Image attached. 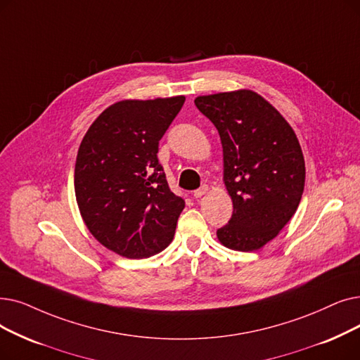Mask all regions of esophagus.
<instances>
[{
  "instance_id": "esophagus-1",
  "label": "esophagus",
  "mask_w": 360,
  "mask_h": 360,
  "mask_svg": "<svg viewBox=\"0 0 360 360\" xmlns=\"http://www.w3.org/2000/svg\"><path fill=\"white\" fill-rule=\"evenodd\" d=\"M207 191H209V186H207V185H202L200 190H195V191H194V197H195V198H201L202 195L207 194Z\"/></svg>"
}]
</instances>
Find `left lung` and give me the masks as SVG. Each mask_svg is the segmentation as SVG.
<instances>
[{
    "instance_id": "8db88e82",
    "label": "left lung",
    "mask_w": 360,
    "mask_h": 360,
    "mask_svg": "<svg viewBox=\"0 0 360 360\" xmlns=\"http://www.w3.org/2000/svg\"><path fill=\"white\" fill-rule=\"evenodd\" d=\"M194 103L221 136L224 184L233 206L217 240L237 252H255L278 236L300 205L306 167L299 139L252 89L198 96Z\"/></svg>"
}]
</instances>
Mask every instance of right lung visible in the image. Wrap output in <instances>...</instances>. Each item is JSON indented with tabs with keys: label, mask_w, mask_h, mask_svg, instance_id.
<instances>
[{
	"label": "right lung",
	"mask_w": 360,
	"mask_h": 360,
	"mask_svg": "<svg viewBox=\"0 0 360 360\" xmlns=\"http://www.w3.org/2000/svg\"><path fill=\"white\" fill-rule=\"evenodd\" d=\"M184 101H117L92 122L77 150V207L94 238L122 257H150L174 240L185 201L170 191L158 153Z\"/></svg>",
	"instance_id": "add662e5"
}]
</instances>
